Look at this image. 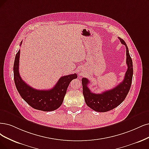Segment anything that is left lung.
Instances as JSON below:
<instances>
[{
  "mask_svg": "<svg viewBox=\"0 0 149 149\" xmlns=\"http://www.w3.org/2000/svg\"><path fill=\"white\" fill-rule=\"evenodd\" d=\"M118 38L121 43L126 47L128 69L123 80L113 89L104 91L100 94H96L91 92L88 87L90 83L88 79L86 78L81 79L83 94L86 105L96 112H105L117 107L125 100L130 90L133 75V61L125 42L120 37Z\"/></svg>",
  "mask_w": 149,
  "mask_h": 149,
  "instance_id": "obj_1",
  "label": "left lung"
}]
</instances>
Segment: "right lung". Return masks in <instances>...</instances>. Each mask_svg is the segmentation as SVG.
Returning <instances> with one entry per match:
<instances>
[{
    "instance_id": "right-lung-1",
    "label": "right lung",
    "mask_w": 149,
    "mask_h": 149,
    "mask_svg": "<svg viewBox=\"0 0 149 149\" xmlns=\"http://www.w3.org/2000/svg\"><path fill=\"white\" fill-rule=\"evenodd\" d=\"M22 44V41L20 45ZM20 50L16 53L13 73L15 84L20 96L30 106L39 111H53L58 109L63 102L68 86L73 79L77 78V74L61 77L53 88L39 90L33 88L22 80L19 73Z\"/></svg>"
}]
</instances>
